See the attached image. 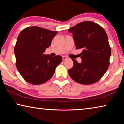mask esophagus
Returning <instances> with one entry per match:
<instances>
[{
	"mask_svg": "<svg viewBox=\"0 0 124 124\" xmlns=\"http://www.w3.org/2000/svg\"><path fill=\"white\" fill-rule=\"evenodd\" d=\"M68 57H67V56H62V59H63V61H64V60H67V59H68Z\"/></svg>",
	"mask_w": 124,
	"mask_h": 124,
	"instance_id": "esophagus-1",
	"label": "esophagus"
}]
</instances>
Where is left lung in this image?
Instances as JSON below:
<instances>
[{
	"label": "left lung",
	"instance_id": "obj_1",
	"mask_svg": "<svg viewBox=\"0 0 124 124\" xmlns=\"http://www.w3.org/2000/svg\"><path fill=\"white\" fill-rule=\"evenodd\" d=\"M73 34L76 49H81L82 62L72 60L68 70L71 78L83 85L95 83L102 78L109 66L111 49L106 31L97 23L84 21L68 29Z\"/></svg>",
	"mask_w": 124,
	"mask_h": 124
}]
</instances>
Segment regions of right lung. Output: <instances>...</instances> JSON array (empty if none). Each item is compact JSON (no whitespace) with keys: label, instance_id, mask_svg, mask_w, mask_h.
Listing matches in <instances>:
<instances>
[{"label":"right lung","instance_id":"1","mask_svg":"<svg viewBox=\"0 0 124 124\" xmlns=\"http://www.w3.org/2000/svg\"><path fill=\"white\" fill-rule=\"evenodd\" d=\"M57 32L41 27H27L18 35L15 46L16 66L21 76L33 85L43 84L51 78L62 61L61 56L51 57L43 53Z\"/></svg>","mask_w":124,"mask_h":124}]
</instances>
